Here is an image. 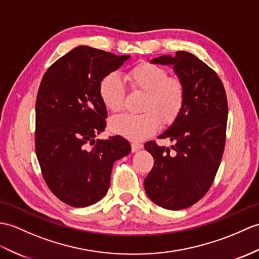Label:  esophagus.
<instances>
[{"label":"esophagus","mask_w":259,"mask_h":259,"mask_svg":"<svg viewBox=\"0 0 259 259\" xmlns=\"http://www.w3.org/2000/svg\"><path fill=\"white\" fill-rule=\"evenodd\" d=\"M142 144L141 143H139V142H132L131 143V151L132 152H136V151H138V150H140V149H142Z\"/></svg>","instance_id":"34e87169"}]
</instances>
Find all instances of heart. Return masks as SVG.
Masks as SVG:
<instances>
[{
  "label": "heart",
  "mask_w": 259,
  "mask_h": 259,
  "mask_svg": "<svg viewBox=\"0 0 259 259\" xmlns=\"http://www.w3.org/2000/svg\"><path fill=\"white\" fill-rule=\"evenodd\" d=\"M160 65L144 62L135 66L127 74L134 92L144 94L139 115L123 113L113 117L109 128L130 140H142L152 136L162 124H170L182 111L185 101V85L181 77L167 75ZM99 96L107 110L119 112L124 105L125 90L121 78L110 73L99 83Z\"/></svg>",
  "instance_id": "b5f03b06"
}]
</instances>
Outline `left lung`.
<instances>
[{"instance_id": "1", "label": "left lung", "mask_w": 259, "mask_h": 259, "mask_svg": "<svg viewBox=\"0 0 259 259\" xmlns=\"http://www.w3.org/2000/svg\"><path fill=\"white\" fill-rule=\"evenodd\" d=\"M151 63L173 66L184 81L185 101L177 119L159 136L176 142L174 152L155 141L144 144L154 159L144 190L159 206L183 209L206 194L219 170L226 139V93L218 74L191 53L180 51Z\"/></svg>"}]
</instances>
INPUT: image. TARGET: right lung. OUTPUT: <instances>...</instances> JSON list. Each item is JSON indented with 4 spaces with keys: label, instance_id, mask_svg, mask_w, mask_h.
Here are the masks:
<instances>
[{
    "label": "right lung",
    "instance_id": "obj_1",
    "mask_svg": "<svg viewBox=\"0 0 259 259\" xmlns=\"http://www.w3.org/2000/svg\"><path fill=\"white\" fill-rule=\"evenodd\" d=\"M128 58L78 46L41 78L35 106L36 157L53 194L70 206L100 201L109 189L113 162L131 151L120 136L95 140L107 118L99 83Z\"/></svg>",
    "mask_w": 259,
    "mask_h": 259
}]
</instances>
